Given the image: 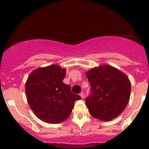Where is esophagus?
<instances>
[{
  "instance_id": "obj_1",
  "label": "esophagus",
  "mask_w": 149,
  "mask_h": 149,
  "mask_svg": "<svg viewBox=\"0 0 149 149\" xmlns=\"http://www.w3.org/2000/svg\"><path fill=\"white\" fill-rule=\"evenodd\" d=\"M80 96H81V97L82 99H84V92H81V93H80Z\"/></svg>"
}]
</instances>
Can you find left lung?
<instances>
[{"mask_svg": "<svg viewBox=\"0 0 149 149\" xmlns=\"http://www.w3.org/2000/svg\"><path fill=\"white\" fill-rule=\"evenodd\" d=\"M91 94L85 100L91 116L109 121L125 109L130 96V81L118 69L109 65H100L86 73Z\"/></svg>", "mask_w": 149, "mask_h": 149, "instance_id": "obj_1", "label": "left lung"}]
</instances>
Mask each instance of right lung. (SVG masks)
<instances>
[{"instance_id":"right-lung-1","label":"right lung","mask_w":149,"mask_h":149,"mask_svg":"<svg viewBox=\"0 0 149 149\" xmlns=\"http://www.w3.org/2000/svg\"><path fill=\"white\" fill-rule=\"evenodd\" d=\"M66 69L58 65L39 68L30 73L25 86L31 110L41 120L51 124L62 123L70 116L74 102L81 97L71 92L63 82Z\"/></svg>"}]
</instances>
